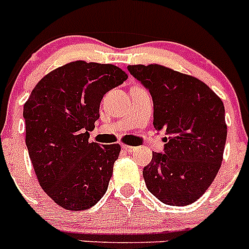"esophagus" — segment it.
<instances>
[{"label": "esophagus", "mask_w": 249, "mask_h": 249, "mask_svg": "<svg viewBox=\"0 0 249 249\" xmlns=\"http://www.w3.org/2000/svg\"><path fill=\"white\" fill-rule=\"evenodd\" d=\"M122 148L124 149V151L126 152H128V153H131V152H133L135 151V147H132V146H128V144H123L122 146Z\"/></svg>", "instance_id": "34e87169"}]
</instances>
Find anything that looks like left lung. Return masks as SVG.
Listing matches in <instances>:
<instances>
[{"instance_id":"left-lung-1","label":"left lung","mask_w":249,"mask_h":249,"mask_svg":"<svg viewBox=\"0 0 249 249\" xmlns=\"http://www.w3.org/2000/svg\"><path fill=\"white\" fill-rule=\"evenodd\" d=\"M149 89L153 126L164 129V153L143 168L149 192L169 206H187L208 190L223 160L227 124L221 98L204 82L166 66H128Z\"/></svg>"}]
</instances>
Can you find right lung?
I'll return each instance as SVG.
<instances>
[{
	"mask_svg": "<svg viewBox=\"0 0 249 249\" xmlns=\"http://www.w3.org/2000/svg\"><path fill=\"white\" fill-rule=\"evenodd\" d=\"M127 77L114 65L73 61L42 77L23 106L37 179L65 210H89L107 191L121 146L89 142V132L103 96Z\"/></svg>",
	"mask_w": 249,
	"mask_h": 249,
	"instance_id": "add662e5",
	"label": "right lung"
}]
</instances>
